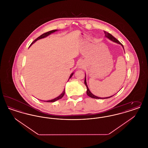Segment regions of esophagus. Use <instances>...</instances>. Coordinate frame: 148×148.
Returning a JSON list of instances; mask_svg holds the SVG:
<instances>
[{
  "label": "esophagus",
  "instance_id": "esophagus-1",
  "mask_svg": "<svg viewBox=\"0 0 148 148\" xmlns=\"http://www.w3.org/2000/svg\"><path fill=\"white\" fill-rule=\"evenodd\" d=\"M79 66H80V68H82V67L83 66H82V64H79Z\"/></svg>",
  "mask_w": 148,
  "mask_h": 148
}]
</instances>
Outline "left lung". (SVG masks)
<instances>
[{
  "mask_svg": "<svg viewBox=\"0 0 148 148\" xmlns=\"http://www.w3.org/2000/svg\"><path fill=\"white\" fill-rule=\"evenodd\" d=\"M104 33H105V36L107 38H108L109 39H110V40H112V41H113L114 42H116V43H118V44H120L121 46H122V47L123 48V49H124V47H123V44L121 43V42H120L119 40H118L115 38H114V36H113V35H112V34H110V33H108V32H105L104 31ZM84 84L85 85H86V89H87V90H86V94L89 96V97H90V98H94V99H107V98H110V97H113V96H111V97H106V98H100V97H97V96H95V95H94L93 94H92L91 92L90 91V90L89 89V88H88V85H87V84H86V75H85V80H84Z\"/></svg>",
  "mask_w": 148,
  "mask_h": 148,
  "instance_id": "obj_1",
  "label": "left lung"
}]
</instances>
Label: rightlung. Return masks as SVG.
<instances>
[{
  "instance_id": "1",
  "label": "right lung",
  "mask_w": 148,
  "mask_h": 148,
  "mask_svg": "<svg viewBox=\"0 0 148 148\" xmlns=\"http://www.w3.org/2000/svg\"><path fill=\"white\" fill-rule=\"evenodd\" d=\"M56 31H58V30H57V29H56V30H51V31H49V32H47V33H45L42 34V35H41L40 36L38 37V38L35 39V40H34L33 42H32V43L30 44V45L29 46V47H30V46H31L33 43H34L36 41H37L38 40H39V39H40L44 38L47 37V36L49 35L50 34H52V33H53L56 32ZM74 73H71V75H70V77H69V79H71V77L73 76V74H74ZM64 94H65V89H64V91L62 92V93L60 95H59L58 97H56V98L53 99H51V100H47V101H45V102H54V101H56L58 100H59V99H60L62 98L63 97Z\"/></svg>"
}]
</instances>
